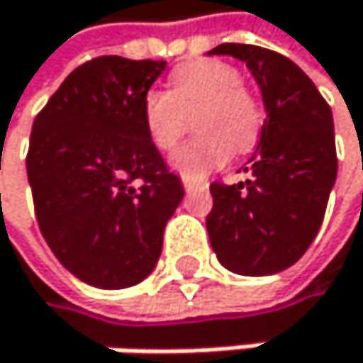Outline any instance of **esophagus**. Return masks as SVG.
<instances>
[{
  "label": "esophagus",
  "mask_w": 363,
  "mask_h": 363,
  "mask_svg": "<svg viewBox=\"0 0 363 363\" xmlns=\"http://www.w3.org/2000/svg\"><path fill=\"white\" fill-rule=\"evenodd\" d=\"M183 187H185V191H194L196 187H206V185H204V183H200V180L183 178Z\"/></svg>",
  "instance_id": "34e87169"
}]
</instances>
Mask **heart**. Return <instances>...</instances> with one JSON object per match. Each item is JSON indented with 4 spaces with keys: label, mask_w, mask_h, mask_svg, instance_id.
I'll list each match as a JSON object with an SVG mask.
<instances>
[{
    "label": "heart",
    "mask_w": 363,
    "mask_h": 363,
    "mask_svg": "<svg viewBox=\"0 0 363 363\" xmlns=\"http://www.w3.org/2000/svg\"><path fill=\"white\" fill-rule=\"evenodd\" d=\"M200 133L172 157L174 169L191 180L224 167L235 150L248 152L259 141L263 111L242 84L237 69L222 60H196L174 69L167 91H147L143 126L159 150L169 152L189 126Z\"/></svg>",
    "instance_id": "1"
}]
</instances>
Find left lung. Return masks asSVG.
I'll return each mask as SVG.
<instances>
[{
  "mask_svg": "<svg viewBox=\"0 0 363 363\" xmlns=\"http://www.w3.org/2000/svg\"><path fill=\"white\" fill-rule=\"evenodd\" d=\"M208 56L242 60L261 89L266 119L244 183L211 185L206 216L220 263L244 277L277 274L305 255L337 178L333 113L303 69L257 45L224 43Z\"/></svg>",
  "mask_w": 363,
  "mask_h": 363,
  "instance_id": "obj_1",
  "label": "left lung"
}]
</instances>
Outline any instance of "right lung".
<instances>
[{
	"label": "right lung",
	"mask_w": 363,
	"mask_h": 363,
	"mask_svg": "<svg viewBox=\"0 0 363 363\" xmlns=\"http://www.w3.org/2000/svg\"><path fill=\"white\" fill-rule=\"evenodd\" d=\"M165 60L100 56L74 69L34 119L28 183L56 259L86 285L141 283L185 196L143 126Z\"/></svg>",
	"instance_id": "add662e5"
}]
</instances>
